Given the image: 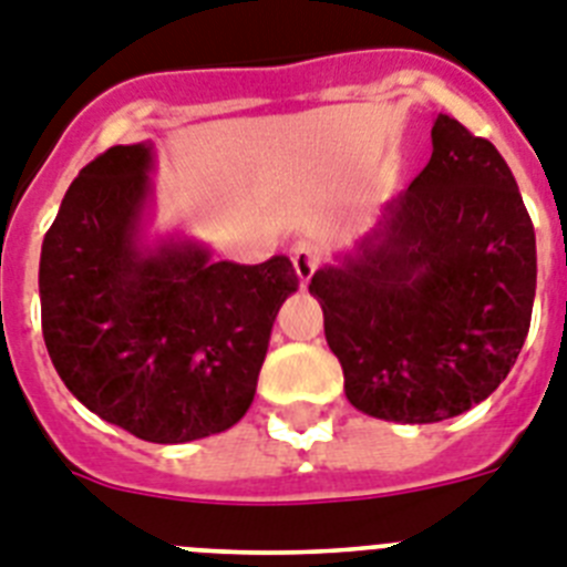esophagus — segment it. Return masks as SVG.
Instances as JSON below:
<instances>
[{
    "mask_svg": "<svg viewBox=\"0 0 567 567\" xmlns=\"http://www.w3.org/2000/svg\"><path fill=\"white\" fill-rule=\"evenodd\" d=\"M291 261H293V268H297L299 282L308 285L313 279V274H317V268H320V261H322L320 247L311 245V241H297V245L291 247Z\"/></svg>",
    "mask_w": 567,
    "mask_h": 567,
    "instance_id": "1",
    "label": "esophagus"
}]
</instances>
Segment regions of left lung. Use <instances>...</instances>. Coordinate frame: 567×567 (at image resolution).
Masks as SVG:
<instances>
[{
  "instance_id": "8db88e82",
  "label": "left lung",
  "mask_w": 567,
  "mask_h": 567,
  "mask_svg": "<svg viewBox=\"0 0 567 567\" xmlns=\"http://www.w3.org/2000/svg\"><path fill=\"white\" fill-rule=\"evenodd\" d=\"M308 291L363 415L437 423L487 401L536 297L534 225L507 161L437 114L430 164Z\"/></svg>"
}]
</instances>
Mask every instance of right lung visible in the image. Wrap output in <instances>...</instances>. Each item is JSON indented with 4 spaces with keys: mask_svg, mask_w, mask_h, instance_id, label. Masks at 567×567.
<instances>
[{
    "mask_svg": "<svg viewBox=\"0 0 567 567\" xmlns=\"http://www.w3.org/2000/svg\"><path fill=\"white\" fill-rule=\"evenodd\" d=\"M152 173L150 141L80 169L42 241V337L94 415L152 444H187L245 417L299 279L285 256L236 265L178 230L150 239Z\"/></svg>",
    "mask_w": 567,
    "mask_h": 567,
    "instance_id": "right-lung-1",
    "label": "right lung"
}]
</instances>
